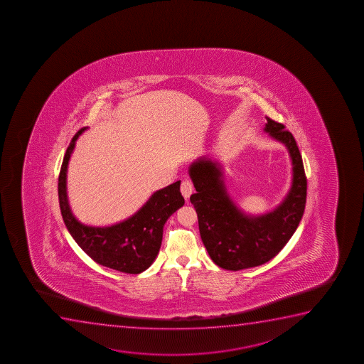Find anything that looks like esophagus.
<instances>
[{"instance_id":"obj_1","label":"esophagus","mask_w":364,"mask_h":364,"mask_svg":"<svg viewBox=\"0 0 364 364\" xmlns=\"http://www.w3.org/2000/svg\"><path fill=\"white\" fill-rule=\"evenodd\" d=\"M180 191H181V193H183V196H184L185 200L188 201L193 191V183H191V181H188V180H185V181L181 183V188H180Z\"/></svg>"}]
</instances>
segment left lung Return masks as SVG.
Returning <instances> with one entry per match:
<instances>
[{"instance_id": "obj_1", "label": "left lung", "mask_w": 364, "mask_h": 364, "mask_svg": "<svg viewBox=\"0 0 364 364\" xmlns=\"http://www.w3.org/2000/svg\"><path fill=\"white\" fill-rule=\"evenodd\" d=\"M285 127L268 118L264 133L287 147L291 161V185L282 201L265 213H246L224 181L222 163L203 156L188 167L196 193L190 201L198 217L202 242L210 259L223 269L253 268L277 256L294 235L304 217L307 179L295 139Z\"/></svg>"}]
</instances>
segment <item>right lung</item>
<instances>
[{"label": "right lung", "mask_w": 364, "mask_h": 364, "mask_svg": "<svg viewBox=\"0 0 364 364\" xmlns=\"http://www.w3.org/2000/svg\"><path fill=\"white\" fill-rule=\"evenodd\" d=\"M86 128L79 130L69 144L58 178L60 213L82 251L96 263L128 274L150 268L162 244L163 228L171 214L184 205L180 183L176 181L154 191L150 198L129 218L111 225L95 227L80 222L70 208L67 193V171L75 144Z\"/></svg>", "instance_id": "add662e5"}]
</instances>
